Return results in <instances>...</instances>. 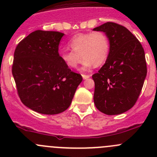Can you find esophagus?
Segmentation results:
<instances>
[{
  "label": "esophagus",
  "mask_w": 157,
  "mask_h": 157,
  "mask_svg": "<svg viewBox=\"0 0 157 157\" xmlns=\"http://www.w3.org/2000/svg\"><path fill=\"white\" fill-rule=\"evenodd\" d=\"M82 75L83 79H87V78H89L91 76V75H84V74H82Z\"/></svg>",
  "instance_id": "34e87169"
}]
</instances>
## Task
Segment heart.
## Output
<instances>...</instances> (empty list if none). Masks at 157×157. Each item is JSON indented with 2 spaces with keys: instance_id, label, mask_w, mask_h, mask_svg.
<instances>
[{
  "instance_id": "b5f03b06",
  "label": "heart",
  "mask_w": 157,
  "mask_h": 157,
  "mask_svg": "<svg viewBox=\"0 0 157 157\" xmlns=\"http://www.w3.org/2000/svg\"><path fill=\"white\" fill-rule=\"evenodd\" d=\"M68 45L71 50L61 52L60 58L69 68H75L82 57L85 69L93 65L99 66L106 61L110 48L108 36L102 31L78 34L70 39Z\"/></svg>"
}]
</instances>
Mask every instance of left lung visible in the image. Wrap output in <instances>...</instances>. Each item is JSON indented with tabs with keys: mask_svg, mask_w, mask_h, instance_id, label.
<instances>
[{
	"mask_svg": "<svg viewBox=\"0 0 157 157\" xmlns=\"http://www.w3.org/2000/svg\"><path fill=\"white\" fill-rule=\"evenodd\" d=\"M93 30L105 32L110 43L106 62L92 75L94 103L106 115L121 114L135 105L141 92L147 73L144 49L119 24L106 22Z\"/></svg>",
	"mask_w": 157,
	"mask_h": 157,
	"instance_id": "obj_1",
	"label": "left lung"
}]
</instances>
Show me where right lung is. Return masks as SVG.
Instances as JSON below:
<instances>
[{"mask_svg":"<svg viewBox=\"0 0 157 157\" xmlns=\"http://www.w3.org/2000/svg\"><path fill=\"white\" fill-rule=\"evenodd\" d=\"M63 33L37 30L18 43L12 74L22 103L46 115L59 114L70 106L82 81L62 62L59 45Z\"/></svg>","mask_w":157,"mask_h":157,"instance_id":"obj_1","label":"right lung"}]
</instances>
